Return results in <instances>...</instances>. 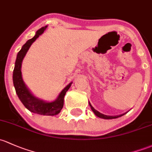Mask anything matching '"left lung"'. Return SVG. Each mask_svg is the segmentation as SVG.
<instances>
[{
  "instance_id": "8db88e82",
  "label": "left lung",
  "mask_w": 152,
  "mask_h": 152,
  "mask_svg": "<svg viewBox=\"0 0 152 152\" xmlns=\"http://www.w3.org/2000/svg\"><path fill=\"white\" fill-rule=\"evenodd\" d=\"M89 105H90L91 108H92V111L94 112V114L96 115L97 116H98V117L100 118H103V119H115V118H118L119 117V116H123L124 114H122V115H118V116H106V115H104V114H100V112H98V111H96V110L95 109V108H93V107L92 106V105L90 104V103H89Z\"/></svg>"
}]
</instances>
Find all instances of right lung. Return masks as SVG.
Here are the masks:
<instances>
[{
	"mask_svg": "<svg viewBox=\"0 0 152 152\" xmlns=\"http://www.w3.org/2000/svg\"><path fill=\"white\" fill-rule=\"evenodd\" d=\"M47 26L43 27L36 32V36L31 39L28 40L23 46L21 50L18 52L15 62L14 72H13V82H14V88H15L16 93L19 97L20 100L23 103V105L28 108L31 112L36 113V114L45 115V116H54L60 112L63 107L64 104V96L68 89L71 85L70 83L65 89L60 92V95L57 99L53 102H44L43 100L36 98L32 95L25 86V83L22 78L21 65L22 62L24 57L26 55L31 44L36 40V38L39 37L40 35L42 34L44 31L47 28Z\"/></svg>",
	"mask_w": 152,
	"mask_h": 152,
	"instance_id": "add662e5",
	"label": "right lung"
}]
</instances>
